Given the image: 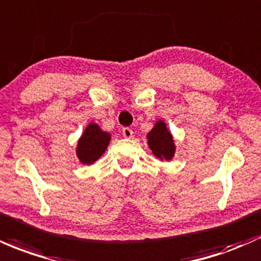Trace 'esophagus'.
<instances>
[{"instance_id":"esophagus-1","label":"esophagus","mask_w":261,"mask_h":261,"mask_svg":"<svg viewBox=\"0 0 261 261\" xmlns=\"http://www.w3.org/2000/svg\"><path fill=\"white\" fill-rule=\"evenodd\" d=\"M122 136L125 139H131V137H134V131L130 127H124L122 128Z\"/></svg>"}]
</instances>
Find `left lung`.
<instances>
[{
	"label": "left lung",
	"instance_id": "left-lung-1",
	"mask_svg": "<svg viewBox=\"0 0 261 261\" xmlns=\"http://www.w3.org/2000/svg\"><path fill=\"white\" fill-rule=\"evenodd\" d=\"M147 144L152 153L161 161H171L176 152V145L171 131L163 120H157L147 134Z\"/></svg>",
	"mask_w": 261,
	"mask_h": 261
}]
</instances>
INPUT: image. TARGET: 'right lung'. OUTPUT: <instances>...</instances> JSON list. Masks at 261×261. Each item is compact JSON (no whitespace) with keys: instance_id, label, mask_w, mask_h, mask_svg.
I'll return each mask as SVG.
<instances>
[{"instance_id":"1","label":"right lung","mask_w":261,"mask_h":261,"mask_svg":"<svg viewBox=\"0 0 261 261\" xmlns=\"http://www.w3.org/2000/svg\"><path fill=\"white\" fill-rule=\"evenodd\" d=\"M110 140V134L102 131L98 124H88L76 144V156L79 161L84 165H91L98 161L107 151Z\"/></svg>"}]
</instances>
